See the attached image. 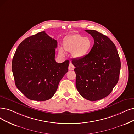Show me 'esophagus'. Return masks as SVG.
Returning <instances> with one entry per match:
<instances>
[{
  "label": "esophagus",
  "instance_id": "1",
  "mask_svg": "<svg viewBox=\"0 0 134 134\" xmlns=\"http://www.w3.org/2000/svg\"><path fill=\"white\" fill-rule=\"evenodd\" d=\"M74 68L75 67H74L73 64L72 63H70V64H69V70H74Z\"/></svg>",
  "mask_w": 134,
  "mask_h": 134
}]
</instances>
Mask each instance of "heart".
<instances>
[{"label":"heart","mask_w":134,"mask_h":134,"mask_svg":"<svg viewBox=\"0 0 134 134\" xmlns=\"http://www.w3.org/2000/svg\"><path fill=\"white\" fill-rule=\"evenodd\" d=\"M93 46V41L89 37H85L80 34H74L65 40L63 43L64 48L68 52H72V55L80 59L86 56ZM61 55L64 54L63 50H59Z\"/></svg>","instance_id":"heart-1"}]
</instances>
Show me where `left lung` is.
I'll use <instances>...</instances> for the list:
<instances>
[{"label": "left lung", "mask_w": 134, "mask_h": 134, "mask_svg": "<svg viewBox=\"0 0 134 134\" xmlns=\"http://www.w3.org/2000/svg\"><path fill=\"white\" fill-rule=\"evenodd\" d=\"M94 44L85 57L71 61L75 68L76 86L82 97L96 101L108 96L118 83L121 67L116 48L107 36L86 30Z\"/></svg>", "instance_id": "obj_1"}]
</instances>
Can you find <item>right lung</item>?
<instances>
[{"label":"right lung","mask_w":134,"mask_h":134,"mask_svg":"<svg viewBox=\"0 0 134 134\" xmlns=\"http://www.w3.org/2000/svg\"><path fill=\"white\" fill-rule=\"evenodd\" d=\"M57 41L44 31L24 40L12 61L16 87L26 97L37 101L51 98L61 79L68 71L69 61L55 60Z\"/></svg>","instance_id":"add662e5"}]
</instances>
